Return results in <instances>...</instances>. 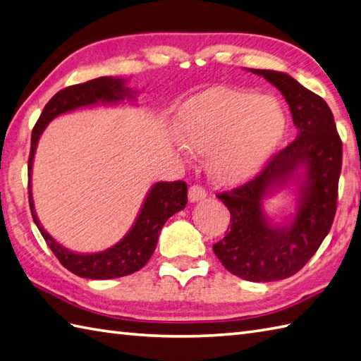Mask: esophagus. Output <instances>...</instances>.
I'll return each instance as SVG.
<instances>
[{
    "label": "esophagus",
    "instance_id": "1",
    "mask_svg": "<svg viewBox=\"0 0 361 361\" xmlns=\"http://www.w3.org/2000/svg\"><path fill=\"white\" fill-rule=\"evenodd\" d=\"M206 195L208 194H206L204 188H202V186H190V189H189V202L190 203L204 200Z\"/></svg>",
    "mask_w": 361,
    "mask_h": 361
}]
</instances>
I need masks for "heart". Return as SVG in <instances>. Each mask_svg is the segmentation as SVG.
I'll return each mask as SVG.
<instances>
[{
    "label": "heart",
    "instance_id": "heart-1",
    "mask_svg": "<svg viewBox=\"0 0 361 361\" xmlns=\"http://www.w3.org/2000/svg\"><path fill=\"white\" fill-rule=\"evenodd\" d=\"M286 113L271 96L217 90L188 105L175 132L188 149L208 153L220 180L247 178L262 166L286 133Z\"/></svg>",
    "mask_w": 361,
    "mask_h": 361
}]
</instances>
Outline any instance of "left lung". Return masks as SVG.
Segmentation results:
<instances>
[{"label":"left lung","mask_w":361,"mask_h":361,"mask_svg":"<svg viewBox=\"0 0 361 361\" xmlns=\"http://www.w3.org/2000/svg\"><path fill=\"white\" fill-rule=\"evenodd\" d=\"M281 91L290 106L298 137L281 150L256 178L220 194L231 212V229L212 250L229 273L245 281H281L309 262L331 231L341 172V140L323 97L291 75L248 70ZM293 187V216L274 224L263 202L279 188Z\"/></svg>","instance_id":"8db88e82"}]
</instances>
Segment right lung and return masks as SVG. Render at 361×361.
<instances>
[{
	"label": "right lung",
	"instance_id": "right-lung-1",
	"mask_svg": "<svg viewBox=\"0 0 361 361\" xmlns=\"http://www.w3.org/2000/svg\"><path fill=\"white\" fill-rule=\"evenodd\" d=\"M136 91L127 85L126 79L119 78H97L79 85L60 90L51 101L44 105L43 113L38 118L32 130L30 140V155L27 163L29 171V206L32 212V219L42 233L43 239L48 243L51 251L56 255L65 268L71 273L87 279H114L122 276L132 274L149 262L153 251L157 248L158 235L161 228L164 226L169 217H172L181 209H185L188 203V185L183 181H161L155 183L145 195L140 214L130 231L113 247L97 252H79L65 248L54 237L44 231L40 220L37 217L32 186L34 157L38 140H40L44 128L52 119L60 114L70 113L79 109L96 105H118V104H135Z\"/></svg>",
	"mask_w": 361,
	"mask_h": 361
}]
</instances>
